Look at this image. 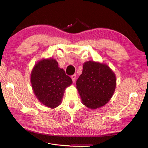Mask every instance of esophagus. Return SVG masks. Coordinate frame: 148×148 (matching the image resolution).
<instances>
[{"label":"esophagus","instance_id":"34e87169","mask_svg":"<svg viewBox=\"0 0 148 148\" xmlns=\"http://www.w3.org/2000/svg\"><path fill=\"white\" fill-rule=\"evenodd\" d=\"M71 79H72V80L73 82L74 83L75 82V79H76V75L75 74H74L71 76Z\"/></svg>","mask_w":148,"mask_h":148}]
</instances>
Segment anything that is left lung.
<instances>
[{
  "label": "left lung",
  "mask_w": 148,
  "mask_h": 148,
  "mask_svg": "<svg viewBox=\"0 0 148 148\" xmlns=\"http://www.w3.org/2000/svg\"><path fill=\"white\" fill-rule=\"evenodd\" d=\"M76 85L83 104L95 109L104 106L112 98L116 88V77L107 65L88 61L84 64Z\"/></svg>",
  "instance_id": "1"
}]
</instances>
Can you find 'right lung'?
Returning a JSON list of instances; mask_svg holds the SVG:
<instances>
[{
    "label": "right lung",
    "instance_id": "1",
    "mask_svg": "<svg viewBox=\"0 0 148 148\" xmlns=\"http://www.w3.org/2000/svg\"><path fill=\"white\" fill-rule=\"evenodd\" d=\"M31 83L40 101L50 108L58 107L61 103L66 88L72 80L58 66L55 59H43L35 65L31 73Z\"/></svg>",
    "mask_w": 148,
    "mask_h": 148
}]
</instances>
